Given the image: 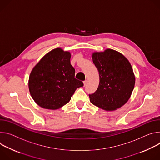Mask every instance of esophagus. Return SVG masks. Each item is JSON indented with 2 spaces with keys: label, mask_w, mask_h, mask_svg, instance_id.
<instances>
[{
  "label": "esophagus",
  "mask_w": 160,
  "mask_h": 160,
  "mask_svg": "<svg viewBox=\"0 0 160 160\" xmlns=\"http://www.w3.org/2000/svg\"><path fill=\"white\" fill-rule=\"evenodd\" d=\"M83 84H84V86H85L87 84V80H85L84 82H83Z\"/></svg>",
  "instance_id": "1"
}]
</instances>
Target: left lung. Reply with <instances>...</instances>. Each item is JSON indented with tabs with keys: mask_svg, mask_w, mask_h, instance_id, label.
<instances>
[{
	"mask_svg": "<svg viewBox=\"0 0 160 160\" xmlns=\"http://www.w3.org/2000/svg\"><path fill=\"white\" fill-rule=\"evenodd\" d=\"M92 60L98 70L100 82L97 91L89 95L90 102L106 111L121 108L130 98L135 83L130 62L112 49L93 52Z\"/></svg>",
	"mask_w": 160,
	"mask_h": 160,
	"instance_id": "8db88e82",
	"label": "left lung"
}]
</instances>
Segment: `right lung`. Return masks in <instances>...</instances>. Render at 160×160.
<instances>
[{
    "mask_svg": "<svg viewBox=\"0 0 160 160\" xmlns=\"http://www.w3.org/2000/svg\"><path fill=\"white\" fill-rule=\"evenodd\" d=\"M69 51L57 48L48 52L32 68L28 88L31 97L40 107L56 110L67 104L77 88L83 86L75 78Z\"/></svg>",
    "mask_w": 160,
    "mask_h": 160,
    "instance_id": "1",
    "label": "right lung"
}]
</instances>
